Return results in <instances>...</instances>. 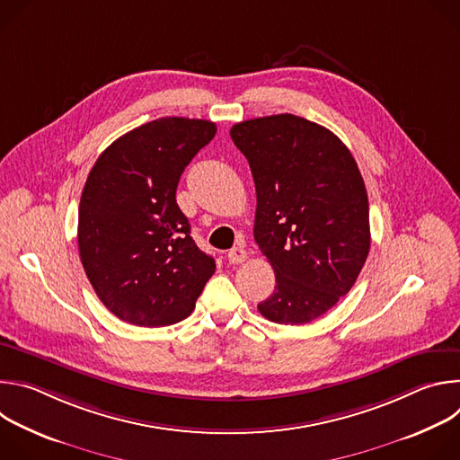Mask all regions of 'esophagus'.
Instances as JSON below:
<instances>
[{
    "instance_id": "1",
    "label": "esophagus",
    "mask_w": 460,
    "mask_h": 460,
    "mask_svg": "<svg viewBox=\"0 0 460 460\" xmlns=\"http://www.w3.org/2000/svg\"><path fill=\"white\" fill-rule=\"evenodd\" d=\"M245 258H247V251L243 247H233L227 252V260L231 264H242V261H245Z\"/></svg>"
}]
</instances>
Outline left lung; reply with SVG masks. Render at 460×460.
<instances>
[{"label":"left lung","instance_id":"left-lung-1","mask_svg":"<svg viewBox=\"0 0 460 460\" xmlns=\"http://www.w3.org/2000/svg\"><path fill=\"white\" fill-rule=\"evenodd\" d=\"M254 189V242L277 286L258 311L277 323H307L348 295L369 252V204L342 140L295 114L231 127Z\"/></svg>","mask_w":460,"mask_h":460}]
</instances>
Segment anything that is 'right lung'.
<instances>
[{"mask_svg":"<svg viewBox=\"0 0 460 460\" xmlns=\"http://www.w3.org/2000/svg\"><path fill=\"white\" fill-rule=\"evenodd\" d=\"M217 135L208 119L167 116L112 142L80 200L78 247L89 282L119 320L160 327L190 314L215 260L176 204L183 169Z\"/></svg>","mask_w":460,"mask_h":460,"instance_id":"add662e5","label":"right lung"}]
</instances>
